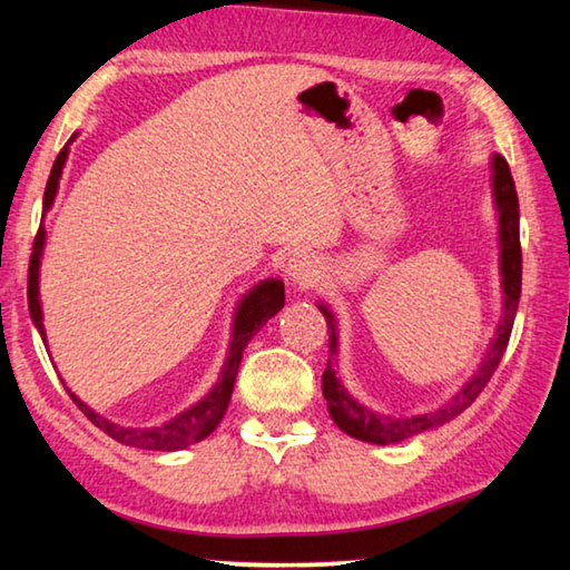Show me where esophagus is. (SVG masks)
Listing matches in <instances>:
<instances>
[{
  "instance_id": "esophagus-1",
  "label": "esophagus",
  "mask_w": 570,
  "mask_h": 570,
  "mask_svg": "<svg viewBox=\"0 0 570 570\" xmlns=\"http://www.w3.org/2000/svg\"><path fill=\"white\" fill-rule=\"evenodd\" d=\"M322 258L316 254H308V250H302V254H294L286 264V276L288 282H294L298 288H308L314 286L322 278Z\"/></svg>"
}]
</instances>
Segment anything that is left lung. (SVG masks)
<instances>
[{"instance_id":"left-lung-1","label":"left lung","mask_w":570,"mask_h":570,"mask_svg":"<svg viewBox=\"0 0 570 570\" xmlns=\"http://www.w3.org/2000/svg\"><path fill=\"white\" fill-rule=\"evenodd\" d=\"M493 190L495 204L500 210V274H503V294H505V312L503 322L498 326V340L490 346L485 362L480 364L475 377H472L465 387H462L455 397L440 410L428 414H414V417H384L372 410L362 407L360 402L346 394L342 382L334 374V354H336V332H334V316L322 306V314L330 322V360H326V370L322 374V392L324 400L330 404L332 420L340 424L346 435H352L362 442H374V445H392V442H402L417 432L440 428V424L458 417L462 410H468L475 402L478 394L485 390V384L493 377L500 360H503L505 346L510 342V332H513L518 302H520V276H523V254H520V214H518V193L513 176H510V166L503 156H493Z\"/></svg>"}]
</instances>
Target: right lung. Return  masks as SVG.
Wrapping results in <instances>:
<instances>
[{
    "instance_id": "add662e5",
    "label": "right lung",
    "mask_w": 570,
    "mask_h": 570,
    "mask_svg": "<svg viewBox=\"0 0 570 570\" xmlns=\"http://www.w3.org/2000/svg\"><path fill=\"white\" fill-rule=\"evenodd\" d=\"M67 160V146L60 150L55 166L50 170V178H47V188H45V210L52 206L55 193H57V183H60L62 168ZM42 246H45V228L40 226L35 236V246H32V256H30V274H27V302H30V314L37 330H40L42 340H45V324H42V308H40V286H37V278H40V256H42ZM284 306V284L278 278H268V282L258 284L254 292H248L240 302L238 312H236V322H234V340H230V350H228V360L224 364V372H220V380L214 390L208 392V397L200 400L198 404H193L190 410L178 414L176 420H170L160 428H146V430H132V428H120V424L108 422L100 417L98 412H92L88 404L80 402L70 392L72 402L80 407V412L88 417L95 428H100L102 432H108L112 440L122 442V445L130 448H142V450H180L188 448L190 442H198L208 438L210 432L216 430V424L224 420L230 392H234V382H236V372L240 364V356H244L246 344L250 342L262 326L272 320L276 312H282ZM47 342V340H45Z\"/></svg>"
}]
</instances>
